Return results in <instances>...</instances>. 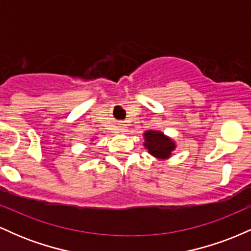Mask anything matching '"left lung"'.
Wrapping results in <instances>:
<instances>
[{
	"label": "left lung",
	"mask_w": 251,
	"mask_h": 251,
	"mask_svg": "<svg viewBox=\"0 0 251 251\" xmlns=\"http://www.w3.org/2000/svg\"><path fill=\"white\" fill-rule=\"evenodd\" d=\"M145 146L149 152L158 158H168L175 150V144L171 139L164 137L162 132L148 131L145 133Z\"/></svg>",
	"instance_id": "obj_1"
}]
</instances>
